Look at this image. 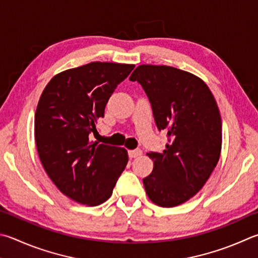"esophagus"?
<instances>
[{
    "mask_svg": "<svg viewBox=\"0 0 258 258\" xmlns=\"http://www.w3.org/2000/svg\"><path fill=\"white\" fill-rule=\"evenodd\" d=\"M142 151L140 149H135V150H130L128 151V157L132 159V158H138L139 156H141Z\"/></svg>",
    "mask_w": 258,
    "mask_h": 258,
    "instance_id": "esophagus-1",
    "label": "esophagus"
}]
</instances>
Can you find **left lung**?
<instances>
[{
    "mask_svg": "<svg viewBox=\"0 0 258 258\" xmlns=\"http://www.w3.org/2000/svg\"><path fill=\"white\" fill-rule=\"evenodd\" d=\"M130 80L141 84L157 127L168 138L162 153H149L153 170L143 178L145 191L159 207H177L199 193L219 161L217 101L200 78L166 65H140Z\"/></svg>",
    "mask_w": 258,
    "mask_h": 258,
    "instance_id": "1",
    "label": "left lung"
}]
</instances>
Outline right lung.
<instances>
[{"label":"right lung","mask_w":258,"mask_h":258,"mask_svg":"<svg viewBox=\"0 0 258 258\" xmlns=\"http://www.w3.org/2000/svg\"><path fill=\"white\" fill-rule=\"evenodd\" d=\"M134 65L92 62L55 76L41 93L35 140L41 165L56 187L96 207L110 198L128 161L124 148L91 141L98 118Z\"/></svg>","instance_id":"1"}]
</instances>
